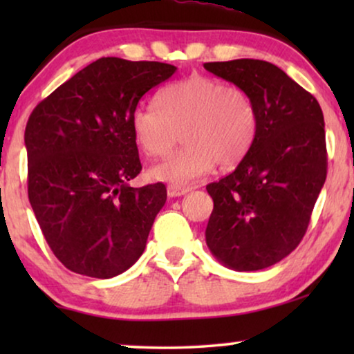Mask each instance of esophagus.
Instances as JSON below:
<instances>
[{"label": "esophagus", "mask_w": 354, "mask_h": 354, "mask_svg": "<svg viewBox=\"0 0 354 354\" xmlns=\"http://www.w3.org/2000/svg\"><path fill=\"white\" fill-rule=\"evenodd\" d=\"M190 190L188 187H182V185H174V183H169L167 185V195L171 198H176V196H182L185 195V193Z\"/></svg>", "instance_id": "1"}]
</instances>
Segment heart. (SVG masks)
<instances>
[{
  "instance_id": "heart-1",
  "label": "heart",
  "mask_w": 354,
  "mask_h": 354,
  "mask_svg": "<svg viewBox=\"0 0 354 354\" xmlns=\"http://www.w3.org/2000/svg\"><path fill=\"white\" fill-rule=\"evenodd\" d=\"M258 129L251 96L214 77L192 74L166 86L156 106H138L132 114L135 140L148 156L164 158L183 135L187 147L149 174L174 185L206 176L217 162L229 169L250 151Z\"/></svg>"
}]
</instances>
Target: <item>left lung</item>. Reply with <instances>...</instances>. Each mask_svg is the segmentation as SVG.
I'll list each match as a JSON object with an SVG mask.
<instances>
[{
	"instance_id": "obj_1",
	"label": "left lung",
	"mask_w": 354,
	"mask_h": 354,
	"mask_svg": "<svg viewBox=\"0 0 354 354\" xmlns=\"http://www.w3.org/2000/svg\"><path fill=\"white\" fill-rule=\"evenodd\" d=\"M205 69L243 88L258 115L246 156L234 172L206 185L214 201L206 243L227 268L266 269L303 240L326 182L322 109L268 61L206 62Z\"/></svg>"
}]
</instances>
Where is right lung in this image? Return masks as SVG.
<instances>
[{
    "label": "right lung",
    "instance_id": "add662e5",
    "mask_svg": "<svg viewBox=\"0 0 354 354\" xmlns=\"http://www.w3.org/2000/svg\"><path fill=\"white\" fill-rule=\"evenodd\" d=\"M177 71L101 57L32 111L26 127L28 201L46 243L75 274L111 279L142 256L164 183L129 185L142 171L132 114Z\"/></svg>",
    "mask_w": 354,
    "mask_h": 354
}]
</instances>
